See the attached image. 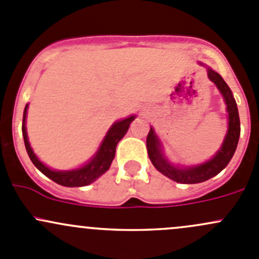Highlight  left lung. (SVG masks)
<instances>
[{"label":"left lung","instance_id":"obj_1","mask_svg":"<svg viewBox=\"0 0 259 259\" xmlns=\"http://www.w3.org/2000/svg\"><path fill=\"white\" fill-rule=\"evenodd\" d=\"M208 77L211 82L215 83L218 90L223 95L224 103L227 105V111H228V132H227L221 149L217 151V154L210 160L199 164V165L177 168V166L171 165L164 156L163 151H161L160 140L158 139L153 127H150V132L146 138L149 158H150L151 163L155 166L156 170H159L161 174H164L174 182L182 183V184H195V183L205 182V180L215 177L228 165L231 159L233 158L237 145H238L239 134H241V121H239L238 108H237L233 94H232L231 89L227 85L226 81L223 80V77L209 67H208Z\"/></svg>","mask_w":259,"mask_h":259}]
</instances>
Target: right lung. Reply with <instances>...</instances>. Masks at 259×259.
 I'll use <instances>...</instances> for the list:
<instances>
[{
    "label": "right lung",
    "instance_id": "obj_1",
    "mask_svg": "<svg viewBox=\"0 0 259 259\" xmlns=\"http://www.w3.org/2000/svg\"><path fill=\"white\" fill-rule=\"evenodd\" d=\"M27 108L28 104L25 106L23 110V119H22V135H23V142H25L26 150H27L28 156H30L31 161L33 165L38 169L42 174H45L48 178L54 180L55 183L64 187H85L96 180L100 176H103L109 168H110L111 161L114 160L115 150H116V145L120 140L124 138L126 134L127 129H129L130 124L133 120L135 119L134 115L122 119L120 121L114 122L113 126L109 129L108 134L104 138L103 143H101L100 148L96 151L94 158L91 159L89 163L82 165L79 169H74V170H67V171H60V170H52V169L48 168L45 164L41 163L35 155L33 150L31 149L30 143L27 139V132H26V115H27Z\"/></svg>",
    "mask_w": 259,
    "mask_h": 259
}]
</instances>
